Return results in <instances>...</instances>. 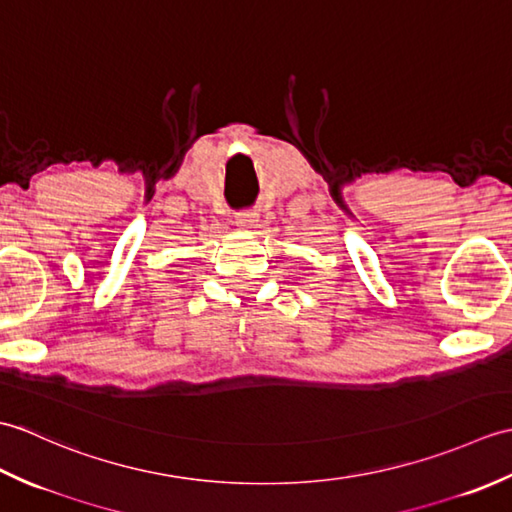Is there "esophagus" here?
<instances>
[{
  "mask_svg": "<svg viewBox=\"0 0 512 512\" xmlns=\"http://www.w3.org/2000/svg\"><path fill=\"white\" fill-rule=\"evenodd\" d=\"M257 217H259V213L255 209H242L235 213V224L237 226H253L257 222Z\"/></svg>",
  "mask_w": 512,
  "mask_h": 512,
  "instance_id": "1",
  "label": "esophagus"
}]
</instances>
